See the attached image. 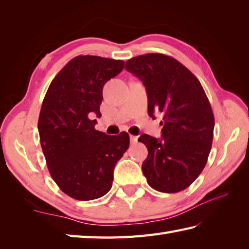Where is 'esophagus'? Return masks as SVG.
<instances>
[{
    "instance_id": "1",
    "label": "esophagus",
    "mask_w": 249,
    "mask_h": 249,
    "mask_svg": "<svg viewBox=\"0 0 249 249\" xmlns=\"http://www.w3.org/2000/svg\"><path fill=\"white\" fill-rule=\"evenodd\" d=\"M137 141H138V137L130 135V142H131V144H135V143H137Z\"/></svg>"
}]
</instances>
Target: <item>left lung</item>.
I'll use <instances>...</instances> for the list:
<instances>
[{"label": "left lung", "instance_id": "left-lung-1", "mask_svg": "<svg viewBox=\"0 0 249 249\" xmlns=\"http://www.w3.org/2000/svg\"><path fill=\"white\" fill-rule=\"evenodd\" d=\"M125 70L143 83L147 112L161 114V137L141 135L149 151L142 172L152 188L178 193L187 188L208 161L214 134V114L194 73L171 56L147 53L126 62Z\"/></svg>", "mask_w": 249, "mask_h": 249}]
</instances>
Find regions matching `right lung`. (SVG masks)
I'll return each instance as SVG.
<instances>
[{"mask_svg": "<svg viewBox=\"0 0 249 249\" xmlns=\"http://www.w3.org/2000/svg\"><path fill=\"white\" fill-rule=\"evenodd\" d=\"M124 61L96 55L73 57L50 83L41 105L38 133L53 181L63 193L81 200L107 194L113 170L129 146V136H108L94 128L103 88L123 71Z\"/></svg>", "mask_w": 249, "mask_h": 249, "instance_id": "obj_1", "label": "right lung"}]
</instances>
